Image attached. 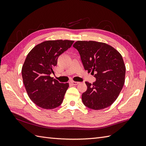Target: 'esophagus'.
<instances>
[{
    "label": "esophagus",
    "mask_w": 146,
    "mask_h": 146,
    "mask_svg": "<svg viewBox=\"0 0 146 146\" xmlns=\"http://www.w3.org/2000/svg\"><path fill=\"white\" fill-rule=\"evenodd\" d=\"M70 83H71L72 85H77L79 83V82H74V81H72V82H70Z\"/></svg>",
    "instance_id": "1"
}]
</instances>
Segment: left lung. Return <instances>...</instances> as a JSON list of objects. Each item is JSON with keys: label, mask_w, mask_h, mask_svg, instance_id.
<instances>
[{"label": "left lung", "mask_w": 146, "mask_h": 146, "mask_svg": "<svg viewBox=\"0 0 146 146\" xmlns=\"http://www.w3.org/2000/svg\"><path fill=\"white\" fill-rule=\"evenodd\" d=\"M73 47L78 51L84 68L96 79L92 84L85 82L88 88L82 96L83 104L95 110L110 107L124 85L125 66L122 55L104 42L78 41Z\"/></svg>", "instance_id": "left-lung-1"}]
</instances>
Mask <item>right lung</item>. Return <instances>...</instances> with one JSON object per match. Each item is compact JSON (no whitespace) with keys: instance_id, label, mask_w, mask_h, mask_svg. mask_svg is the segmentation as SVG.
I'll return each mask as SVG.
<instances>
[{"instance_id":"obj_1","label":"right lung","mask_w":146,"mask_h":146,"mask_svg":"<svg viewBox=\"0 0 146 146\" xmlns=\"http://www.w3.org/2000/svg\"><path fill=\"white\" fill-rule=\"evenodd\" d=\"M74 41H44L33 48L22 68V76L28 96L38 107L54 109L62 104L69 83H60L50 75L58 56L71 47Z\"/></svg>"}]
</instances>
